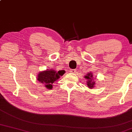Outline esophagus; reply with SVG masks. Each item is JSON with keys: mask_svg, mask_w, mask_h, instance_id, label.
<instances>
[{"mask_svg": "<svg viewBox=\"0 0 132 132\" xmlns=\"http://www.w3.org/2000/svg\"><path fill=\"white\" fill-rule=\"evenodd\" d=\"M70 72L73 73H76V69H70Z\"/></svg>", "mask_w": 132, "mask_h": 132, "instance_id": "obj_1", "label": "esophagus"}]
</instances>
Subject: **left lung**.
<instances>
[{
	"label": "left lung",
	"mask_w": 132,
	"mask_h": 132,
	"mask_svg": "<svg viewBox=\"0 0 132 132\" xmlns=\"http://www.w3.org/2000/svg\"><path fill=\"white\" fill-rule=\"evenodd\" d=\"M93 76L92 73H89L87 74V75L85 76V78L88 79V81H87V85L88 87L89 88H93L94 87L95 84V82L93 80Z\"/></svg>",
	"instance_id": "obj_1"
}]
</instances>
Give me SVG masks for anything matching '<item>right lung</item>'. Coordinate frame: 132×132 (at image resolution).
<instances>
[{"label": "right lung", "instance_id": "add662e5", "mask_svg": "<svg viewBox=\"0 0 132 132\" xmlns=\"http://www.w3.org/2000/svg\"><path fill=\"white\" fill-rule=\"evenodd\" d=\"M64 73V70H60L57 72L52 69L51 70H47L39 74L37 76V80L42 84H43L48 89H52V84L58 80L60 76L63 75Z\"/></svg>", "mask_w": 132, "mask_h": 132}]
</instances>
